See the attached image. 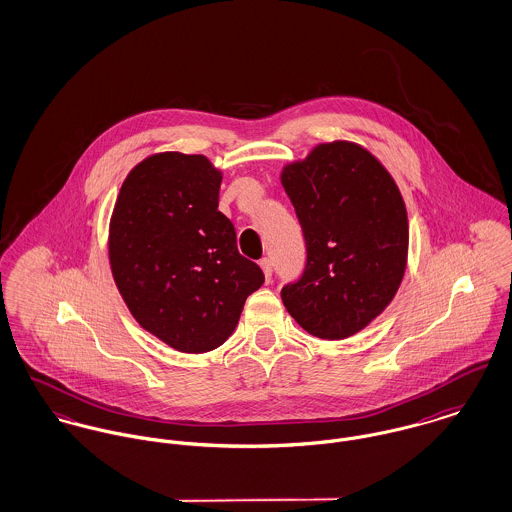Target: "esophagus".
Instances as JSON below:
<instances>
[{
	"label": "esophagus",
	"mask_w": 512,
	"mask_h": 512,
	"mask_svg": "<svg viewBox=\"0 0 512 512\" xmlns=\"http://www.w3.org/2000/svg\"><path fill=\"white\" fill-rule=\"evenodd\" d=\"M260 268H262V272H264L266 281H270V279H272V262H270V258H262V260H260Z\"/></svg>",
	"instance_id": "obj_1"
}]
</instances>
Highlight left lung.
<instances>
[{"label": "left lung", "mask_w": 512, "mask_h": 512, "mask_svg": "<svg viewBox=\"0 0 512 512\" xmlns=\"http://www.w3.org/2000/svg\"><path fill=\"white\" fill-rule=\"evenodd\" d=\"M307 244L303 278L281 289L287 313L321 340L377 319L405 278L409 219L387 168L352 140L317 144L279 174Z\"/></svg>", "instance_id": "1"}]
</instances>
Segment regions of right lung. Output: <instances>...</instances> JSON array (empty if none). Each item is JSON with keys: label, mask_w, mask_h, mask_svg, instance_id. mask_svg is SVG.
I'll use <instances>...</instances> for the list:
<instances>
[{"label": "right lung", "mask_w": 512, "mask_h": 512, "mask_svg": "<svg viewBox=\"0 0 512 512\" xmlns=\"http://www.w3.org/2000/svg\"><path fill=\"white\" fill-rule=\"evenodd\" d=\"M221 180L203 154H150L127 174L109 221V266L125 305L184 354L227 342L246 297L264 283L219 211Z\"/></svg>", "instance_id": "obj_1"}]
</instances>
